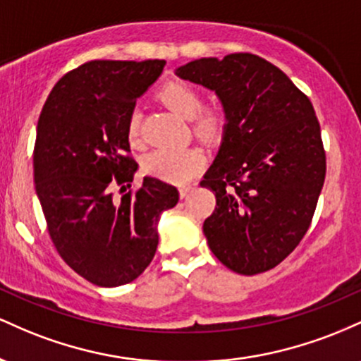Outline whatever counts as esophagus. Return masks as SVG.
Masks as SVG:
<instances>
[{
    "label": "esophagus",
    "instance_id": "1",
    "mask_svg": "<svg viewBox=\"0 0 361 361\" xmlns=\"http://www.w3.org/2000/svg\"><path fill=\"white\" fill-rule=\"evenodd\" d=\"M192 188H193V186H190V185H183V186H180V188H178V192H180V197H181V198H185L186 195H188L190 192H192Z\"/></svg>",
    "mask_w": 361,
    "mask_h": 361
}]
</instances>
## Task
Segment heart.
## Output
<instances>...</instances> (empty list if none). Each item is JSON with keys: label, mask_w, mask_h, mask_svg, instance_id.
I'll return each mask as SVG.
<instances>
[{"label": "heart", "mask_w": 361, "mask_h": 361, "mask_svg": "<svg viewBox=\"0 0 361 361\" xmlns=\"http://www.w3.org/2000/svg\"><path fill=\"white\" fill-rule=\"evenodd\" d=\"M159 98L168 109L183 118H193V132L204 142H215L222 137L227 126V114L222 105H204L200 88L185 80H171L159 90ZM128 140H140V114L134 110L127 122ZM204 154L198 149H154L144 156L142 169L147 175L171 183H185L204 166Z\"/></svg>", "instance_id": "heart-1"}]
</instances>
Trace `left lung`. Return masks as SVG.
I'll use <instances>...</instances> for the list:
<instances>
[{
  "label": "left lung",
  "mask_w": 361,
  "mask_h": 361,
  "mask_svg": "<svg viewBox=\"0 0 361 361\" xmlns=\"http://www.w3.org/2000/svg\"><path fill=\"white\" fill-rule=\"evenodd\" d=\"M176 76L214 90L227 114L221 149L202 186L215 193L204 234L229 270L275 268L307 233L326 178L312 103L271 62L250 52L204 57Z\"/></svg>",
  "instance_id": "1"
}]
</instances>
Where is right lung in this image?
I'll list each match as a JSON object with an SVG mask.
<instances>
[{
  "label": "right lung",
  "instance_id": "obj_1",
  "mask_svg": "<svg viewBox=\"0 0 361 361\" xmlns=\"http://www.w3.org/2000/svg\"><path fill=\"white\" fill-rule=\"evenodd\" d=\"M166 61H90L56 82L37 126L35 192L61 258L98 287L130 283L156 255L157 221L178 204L173 185L146 176L129 190L137 163L127 122L135 100ZM122 185L120 199L111 193Z\"/></svg>",
  "mask_w": 361,
  "mask_h": 361
}]
</instances>
